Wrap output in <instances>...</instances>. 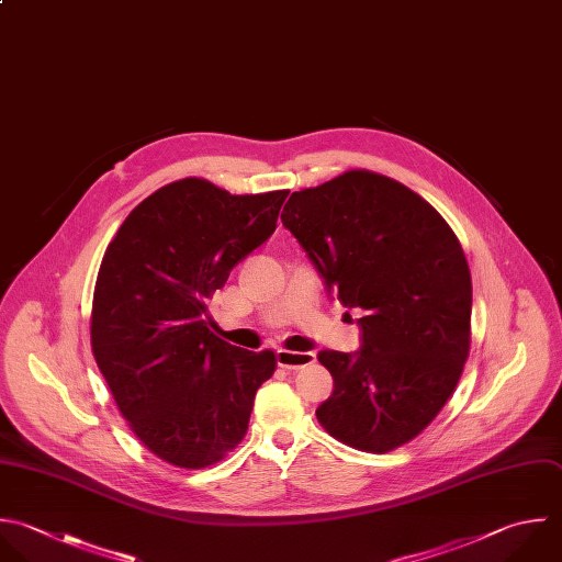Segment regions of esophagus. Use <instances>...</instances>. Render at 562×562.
Wrapping results in <instances>:
<instances>
[{"mask_svg": "<svg viewBox=\"0 0 562 562\" xmlns=\"http://www.w3.org/2000/svg\"><path fill=\"white\" fill-rule=\"evenodd\" d=\"M316 360L314 351H290L277 349V364L283 369H303Z\"/></svg>", "mask_w": 562, "mask_h": 562, "instance_id": "34e87169", "label": "esophagus"}]
</instances>
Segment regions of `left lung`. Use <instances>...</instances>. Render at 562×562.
I'll list each match as a JSON object with an SVG mask.
<instances>
[{
	"mask_svg": "<svg viewBox=\"0 0 562 562\" xmlns=\"http://www.w3.org/2000/svg\"><path fill=\"white\" fill-rule=\"evenodd\" d=\"M283 226L329 292L360 307V349H323L334 378L316 408L338 441L389 452L452 395L468 351L472 281L457 235L404 184L364 169L292 193Z\"/></svg>",
	"mask_w": 562,
	"mask_h": 562,
	"instance_id": "obj_1",
	"label": "left lung"
}]
</instances>
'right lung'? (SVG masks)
Instances as JSON below:
<instances>
[{"mask_svg": "<svg viewBox=\"0 0 562 562\" xmlns=\"http://www.w3.org/2000/svg\"><path fill=\"white\" fill-rule=\"evenodd\" d=\"M290 191L231 195L202 178L143 200L105 250L92 303V351L136 437L200 470L246 435L274 351L211 331L209 299L277 228Z\"/></svg>", "mask_w": 562, "mask_h": 562, "instance_id": "right-lung-1", "label": "right lung"}]
</instances>
